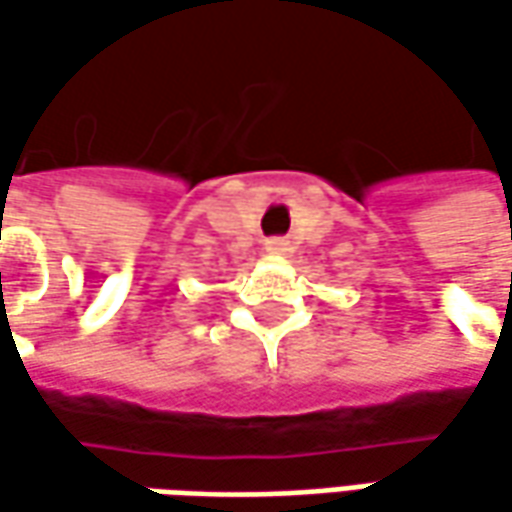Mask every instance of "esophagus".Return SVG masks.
Segmentation results:
<instances>
[{
  "mask_svg": "<svg viewBox=\"0 0 512 512\" xmlns=\"http://www.w3.org/2000/svg\"><path fill=\"white\" fill-rule=\"evenodd\" d=\"M265 250L270 253V256H287V250H290V242H287V239H270Z\"/></svg>",
  "mask_w": 512,
  "mask_h": 512,
  "instance_id": "34e87169",
  "label": "esophagus"
}]
</instances>
